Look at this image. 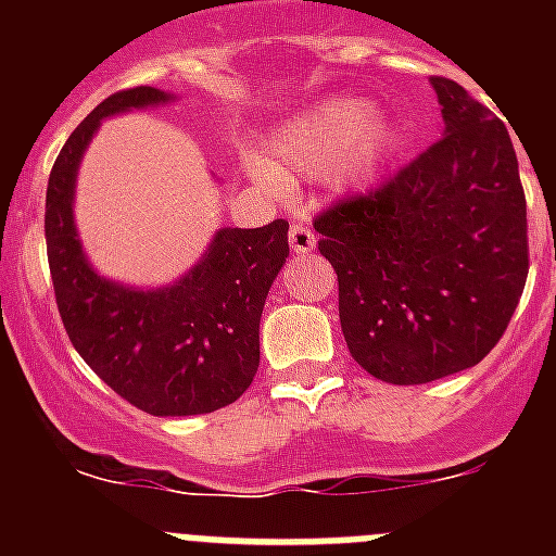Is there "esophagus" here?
I'll return each mask as SVG.
<instances>
[{"label":"esophagus","mask_w":556,"mask_h":556,"mask_svg":"<svg viewBox=\"0 0 556 556\" xmlns=\"http://www.w3.org/2000/svg\"><path fill=\"white\" fill-rule=\"evenodd\" d=\"M314 244H317V239H314V233L308 225L294 223L292 228H289V248H292V253L306 255V253H312Z\"/></svg>","instance_id":"34e87169"}]
</instances>
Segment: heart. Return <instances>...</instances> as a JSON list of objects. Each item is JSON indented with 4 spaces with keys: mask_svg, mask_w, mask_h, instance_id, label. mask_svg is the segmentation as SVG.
<instances>
[{
    "mask_svg": "<svg viewBox=\"0 0 556 556\" xmlns=\"http://www.w3.org/2000/svg\"><path fill=\"white\" fill-rule=\"evenodd\" d=\"M401 144V127L370 100L331 94L275 127L264 161L250 164L255 180L281 186L289 175H320L339 194H358L378 184Z\"/></svg>",
    "mask_w": 556,
    "mask_h": 556,
    "instance_id": "heart-1",
    "label": "heart"
}]
</instances>
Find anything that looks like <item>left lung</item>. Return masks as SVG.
I'll return each mask as SVG.
<instances>
[{"mask_svg":"<svg viewBox=\"0 0 556 556\" xmlns=\"http://www.w3.org/2000/svg\"><path fill=\"white\" fill-rule=\"evenodd\" d=\"M443 139L314 230L339 278L348 351L387 384L479 365L507 331L529 273L527 198L507 127L454 80L431 77Z\"/></svg>","mask_w":556,"mask_h":556,"instance_id":"8db88e82","label":"left lung"}]
</instances>
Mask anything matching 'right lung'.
Listing matches in <instances>:
<instances>
[{"mask_svg":"<svg viewBox=\"0 0 556 556\" xmlns=\"http://www.w3.org/2000/svg\"><path fill=\"white\" fill-rule=\"evenodd\" d=\"M175 94L127 88L68 136L47 186V255L63 328L86 365L155 417L205 415L242 395L258 370V323L289 255V223L219 228L200 262L166 287H130L88 262L75 225L83 152L116 113L166 105Z\"/></svg>","mask_w":556,"mask_h":556,"instance_id":"obj_1","label":"right lung"}]
</instances>
